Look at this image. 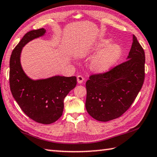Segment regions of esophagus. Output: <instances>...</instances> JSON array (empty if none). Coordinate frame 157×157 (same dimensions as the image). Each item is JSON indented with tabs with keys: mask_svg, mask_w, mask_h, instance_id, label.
<instances>
[{
	"mask_svg": "<svg viewBox=\"0 0 157 157\" xmlns=\"http://www.w3.org/2000/svg\"><path fill=\"white\" fill-rule=\"evenodd\" d=\"M77 79H78V82L79 84H82V82H84V77L83 76H82V75H78V77H77Z\"/></svg>",
	"mask_w": 157,
	"mask_h": 157,
	"instance_id": "1",
	"label": "esophagus"
}]
</instances>
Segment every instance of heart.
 I'll return each mask as SVG.
<instances>
[{
	"mask_svg": "<svg viewBox=\"0 0 157 157\" xmlns=\"http://www.w3.org/2000/svg\"><path fill=\"white\" fill-rule=\"evenodd\" d=\"M110 39H103L91 48V52L98 53L90 62V68L98 73H103L109 70L117 62L122 55V49L119 45L113 44Z\"/></svg>",
	"mask_w": 157,
	"mask_h": 157,
	"instance_id": "1",
	"label": "heart"
}]
</instances>
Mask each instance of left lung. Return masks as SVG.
I'll use <instances>...</instances> for the list:
<instances>
[{
  "label": "left lung",
  "mask_w": 157,
  "mask_h": 157,
  "mask_svg": "<svg viewBox=\"0 0 157 157\" xmlns=\"http://www.w3.org/2000/svg\"><path fill=\"white\" fill-rule=\"evenodd\" d=\"M127 60L108 72L90 76L86 83V108L96 120L121 117L130 107L143 86L145 52L135 35Z\"/></svg>",
  "instance_id": "left-lung-1"
}]
</instances>
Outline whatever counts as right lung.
<instances>
[{
	"mask_svg": "<svg viewBox=\"0 0 157 157\" xmlns=\"http://www.w3.org/2000/svg\"><path fill=\"white\" fill-rule=\"evenodd\" d=\"M43 28L27 32L14 48L10 61L11 94L25 114L42 124L56 121L63 113L64 99L75 87V76H53L33 80L25 73L21 64V51L25 44L44 35Z\"/></svg>",
	"mask_w": 157,
	"mask_h": 157,
	"instance_id": "1",
	"label": "right lung"
}]
</instances>
